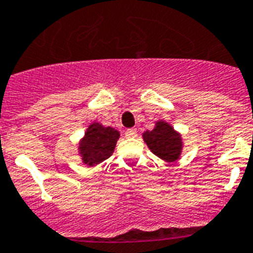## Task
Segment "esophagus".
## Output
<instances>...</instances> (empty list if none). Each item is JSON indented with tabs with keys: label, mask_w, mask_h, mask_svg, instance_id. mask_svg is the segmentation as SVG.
<instances>
[{
	"label": "esophagus",
	"mask_w": 253,
	"mask_h": 253,
	"mask_svg": "<svg viewBox=\"0 0 253 253\" xmlns=\"http://www.w3.org/2000/svg\"><path fill=\"white\" fill-rule=\"evenodd\" d=\"M125 135L126 137H129V138H131V137H135L137 135V129L135 128H129L125 130Z\"/></svg>",
	"instance_id": "esophagus-1"
}]
</instances>
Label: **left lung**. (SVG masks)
Here are the masks:
<instances>
[{
    "mask_svg": "<svg viewBox=\"0 0 253 253\" xmlns=\"http://www.w3.org/2000/svg\"><path fill=\"white\" fill-rule=\"evenodd\" d=\"M143 139L155 155L168 162H173L181 152V137L167 123L159 122L155 129L143 133Z\"/></svg>",
    "mask_w": 253,
    "mask_h": 253,
    "instance_id": "8db88e82",
    "label": "left lung"
}]
</instances>
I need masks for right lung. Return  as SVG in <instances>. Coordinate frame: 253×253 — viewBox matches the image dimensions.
I'll return each mask as SVG.
<instances>
[{"instance_id":"right-lung-1","label":"right lung","mask_w":253,"mask_h":253,"mask_svg":"<svg viewBox=\"0 0 253 253\" xmlns=\"http://www.w3.org/2000/svg\"><path fill=\"white\" fill-rule=\"evenodd\" d=\"M118 139L119 131L111 126L104 128L97 123L91 124L80 145V152L85 164L93 166L110 158Z\"/></svg>"}]
</instances>
